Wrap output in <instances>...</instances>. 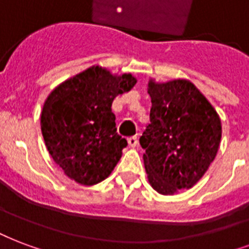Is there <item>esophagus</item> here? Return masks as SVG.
<instances>
[{"label": "esophagus", "instance_id": "esophagus-1", "mask_svg": "<svg viewBox=\"0 0 249 249\" xmlns=\"http://www.w3.org/2000/svg\"><path fill=\"white\" fill-rule=\"evenodd\" d=\"M127 142H128L130 147H136V145H138V136H130V138L127 139Z\"/></svg>", "mask_w": 249, "mask_h": 249}]
</instances>
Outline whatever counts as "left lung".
<instances>
[{
	"label": "left lung",
	"mask_w": 249,
	"mask_h": 249,
	"mask_svg": "<svg viewBox=\"0 0 249 249\" xmlns=\"http://www.w3.org/2000/svg\"><path fill=\"white\" fill-rule=\"evenodd\" d=\"M149 124L140 145L149 184L161 194L190 189L215 159L222 136L218 114L193 84L149 82Z\"/></svg>",
	"instance_id": "1"
}]
</instances>
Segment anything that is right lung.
<instances>
[{
  "label": "right lung",
  "mask_w": 249,
  "mask_h": 249,
  "mask_svg": "<svg viewBox=\"0 0 249 249\" xmlns=\"http://www.w3.org/2000/svg\"><path fill=\"white\" fill-rule=\"evenodd\" d=\"M136 84L91 67L56 88L43 106L40 126L53 161L72 180L94 185L111 173L127 145L117 132L111 104Z\"/></svg>",
  "instance_id": "obj_1"
}]
</instances>
